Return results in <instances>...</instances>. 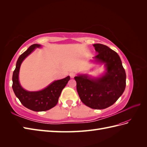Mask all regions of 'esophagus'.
<instances>
[{
  "mask_svg": "<svg viewBox=\"0 0 147 147\" xmlns=\"http://www.w3.org/2000/svg\"><path fill=\"white\" fill-rule=\"evenodd\" d=\"M69 75L71 78H74L75 76H76V73L74 72V71H71Z\"/></svg>",
  "mask_w": 147,
  "mask_h": 147,
  "instance_id": "1",
  "label": "esophagus"
}]
</instances>
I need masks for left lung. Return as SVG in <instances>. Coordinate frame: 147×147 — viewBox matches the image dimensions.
<instances>
[{
    "label": "left lung",
    "mask_w": 147,
    "mask_h": 147,
    "mask_svg": "<svg viewBox=\"0 0 147 147\" xmlns=\"http://www.w3.org/2000/svg\"><path fill=\"white\" fill-rule=\"evenodd\" d=\"M97 52L94 57L105 63L107 72L97 79L86 75L74 77L80 100L92 109H102L111 106L122 95L126 87V73L118 53L102 44H94Z\"/></svg>",
    "instance_id": "8db88e82"
}]
</instances>
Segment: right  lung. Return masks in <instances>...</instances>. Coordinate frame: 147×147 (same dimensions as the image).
I'll use <instances>...</instances> for the list:
<instances>
[{
	"instance_id": "right-lung-1",
	"label": "right lung",
	"mask_w": 147,
	"mask_h": 147,
	"mask_svg": "<svg viewBox=\"0 0 147 147\" xmlns=\"http://www.w3.org/2000/svg\"><path fill=\"white\" fill-rule=\"evenodd\" d=\"M40 47V45L38 44L32 45L19 56L12 75V87L15 95L22 105L34 111H45L56 106L61 91L70 79L68 76L63 79L55 81L45 89L38 92H29L22 89L18 79L21 64L36 48Z\"/></svg>"
}]
</instances>
